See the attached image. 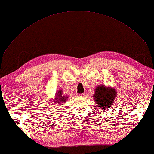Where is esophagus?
I'll list each match as a JSON object with an SVG mask.
<instances>
[{
  "instance_id": "1",
  "label": "esophagus",
  "mask_w": 154,
  "mask_h": 154,
  "mask_svg": "<svg viewBox=\"0 0 154 154\" xmlns=\"http://www.w3.org/2000/svg\"><path fill=\"white\" fill-rule=\"evenodd\" d=\"M85 93H81V94H79V95H78V96H79V97H85Z\"/></svg>"
}]
</instances>
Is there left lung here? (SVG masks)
Instances as JSON below:
<instances>
[{
	"mask_svg": "<svg viewBox=\"0 0 154 154\" xmlns=\"http://www.w3.org/2000/svg\"><path fill=\"white\" fill-rule=\"evenodd\" d=\"M116 95L117 94L115 89L111 87L106 88L104 85H100L95 89V94L93 97L99 109L104 110L110 108Z\"/></svg>",
	"mask_w": 154,
	"mask_h": 154,
	"instance_id": "1",
	"label": "left lung"
}]
</instances>
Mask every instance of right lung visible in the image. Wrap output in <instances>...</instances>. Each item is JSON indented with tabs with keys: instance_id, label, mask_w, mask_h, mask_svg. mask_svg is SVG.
I'll return each instance as SVG.
<instances>
[{
	"instance_id": "right-lung-1",
	"label": "right lung",
	"mask_w": 154,
	"mask_h": 154,
	"mask_svg": "<svg viewBox=\"0 0 154 154\" xmlns=\"http://www.w3.org/2000/svg\"><path fill=\"white\" fill-rule=\"evenodd\" d=\"M62 93H63L62 90H59V91L57 93H56V94H55V95H56L55 96V99L54 102H53V103L56 102V103H59V104H61L62 103L66 102V100H67V99H68L69 97L63 96L62 95ZM52 101H53V100H52Z\"/></svg>"
}]
</instances>
